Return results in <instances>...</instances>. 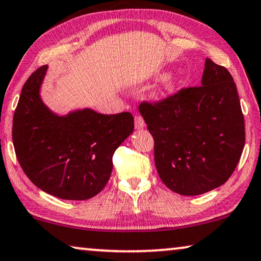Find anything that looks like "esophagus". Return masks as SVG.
<instances>
[{
  "instance_id": "34e87169",
  "label": "esophagus",
  "mask_w": 261,
  "mask_h": 261,
  "mask_svg": "<svg viewBox=\"0 0 261 261\" xmlns=\"http://www.w3.org/2000/svg\"><path fill=\"white\" fill-rule=\"evenodd\" d=\"M135 126L137 130H141L145 126V123H144V119H143V117H141V116L135 117Z\"/></svg>"
}]
</instances>
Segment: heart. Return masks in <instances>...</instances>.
I'll use <instances>...</instances> for the list:
<instances>
[{
	"instance_id": "b5f03b06",
	"label": "heart",
	"mask_w": 261,
	"mask_h": 261,
	"mask_svg": "<svg viewBox=\"0 0 261 261\" xmlns=\"http://www.w3.org/2000/svg\"><path fill=\"white\" fill-rule=\"evenodd\" d=\"M176 87H177V82L172 75H166L162 79V82L159 85V87L153 92V97L160 98V97H166L171 93L175 92Z\"/></svg>"
}]
</instances>
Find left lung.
<instances>
[{
    "label": "left lung",
    "mask_w": 261,
    "mask_h": 261,
    "mask_svg": "<svg viewBox=\"0 0 261 261\" xmlns=\"http://www.w3.org/2000/svg\"><path fill=\"white\" fill-rule=\"evenodd\" d=\"M139 112L155 141L157 172L172 192H211L236 170L245 145L244 115L233 76L211 59L201 86L142 102Z\"/></svg>",
    "instance_id": "obj_1"
}]
</instances>
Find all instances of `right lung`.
Segmentation results:
<instances>
[{"mask_svg":"<svg viewBox=\"0 0 261 261\" xmlns=\"http://www.w3.org/2000/svg\"><path fill=\"white\" fill-rule=\"evenodd\" d=\"M47 68L36 69L22 87L13 119L16 157L27 177L45 193L89 200L108 183L112 156L134 131V117L87 108L64 116L53 112L40 94Z\"/></svg>","mask_w":261,"mask_h":261,"instance_id":"1","label":"right lung"}]
</instances>
